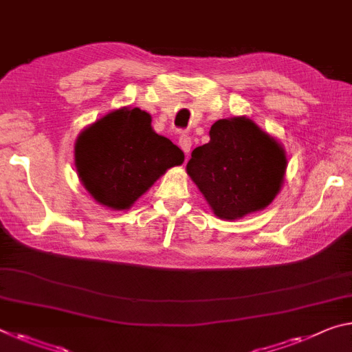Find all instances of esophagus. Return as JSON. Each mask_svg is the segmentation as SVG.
Here are the masks:
<instances>
[{"label":"esophagus","mask_w":352,"mask_h":352,"mask_svg":"<svg viewBox=\"0 0 352 352\" xmlns=\"http://www.w3.org/2000/svg\"><path fill=\"white\" fill-rule=\"evenodd\" d=\"M178 146H180V148H182L183 152H185V155L188 156L189 152H191V146H192L191 138L186 136V135H182L180 139H178Z\"/></svg>","instance_id":"esophagus-1"}]
</instances>
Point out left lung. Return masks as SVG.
Here are the masks:
<instances>
[{
  "label": "left lung",
  "instance_id": "1",
  "mask_svg": "<svg viewBox=\"0 0 352 352\" xmlns=\"http://www.w3.org/2000/svg\"><path fill=\"white\" fill-rule=\"evenodd\" d=\"M285 170V150L248 117L214 122L210 142L194 148L186 164L213 213L227 221L266 208Z\"/></svg>",
  "mask_w": 352,
  "mask_h": 352
}]
</instances>
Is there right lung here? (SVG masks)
I'll return each mask as SVG.
<instances>
[{
    "label": "right lung",
    "mask_w": 352,
    "mask_h": 352,
    "mask_svg": "<svg viewBox=\"0 0 352 352\" xmlns=\"http://www.w3.org/2000/svg\"><path fill=\"white\" fill-rule=\"evenodd\" d=\"M150 124L146 111L120 108L78 136V177L98 204L128 210L167 169L185 161L182 150Z\"/></svg>",
    "instance_id": "right-lung-1"
}]
</instances>
